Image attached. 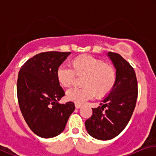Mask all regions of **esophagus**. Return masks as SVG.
I'll list each match as a JSON object with an SVG mask.
<instances>
[{"mask_svg":"<svg viewBox=\"0 0 156 156\" xmlns=\"http://www.w3.org/2000/svg\"><path fill=\"white\" fill-rule=\"evenodd\" d=\"M75 107H76V108H80L82 107V105H80V104H76V105H75Z\"/></svg>","mask_w":156,"mask_h":156,"instance_id":"esophagus-1","label":"esophagus"}]
</instances>
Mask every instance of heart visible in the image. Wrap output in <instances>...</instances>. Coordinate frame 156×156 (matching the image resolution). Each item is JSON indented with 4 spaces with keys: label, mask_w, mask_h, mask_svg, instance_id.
<instances>
[{
    "label": "heart",
    "mask_w": 156,
    "mask_h": 156,
    "mask_svg": "<svg viewBox=\"0 0 156 156\" xmlns=\"http://www.w3.org/2000/svg\"><path fill=\"white\" fill-rule=\"evenodd\" d=\"M85 76L84 88L72 87L66 91V98L77 104H83L93 99L95 94L102 97L113 90L116 82V70L113 66L91 56L77 57L73 68L62 64L57 69V76L61 85L65 87L74 83L76 76Z\"/></svg>",
    "instance_id": "heart-1"
}]
</instances>
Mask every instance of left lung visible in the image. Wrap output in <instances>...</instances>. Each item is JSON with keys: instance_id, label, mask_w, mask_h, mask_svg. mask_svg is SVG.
Returning a JSON list of instances; mask_svg holds the SVG:
<instances>
[{"instance_id": "1", "label": "left lung", "mask_w": 156, "mask_h": 156, "mask_svg": "<svg viewBox=\"0 0 156 156\" xmlns=\"http://www.w3.org/2000/svg\"><path fill=\"white\" fill-rule=\"evenodd\" d=\"M116 68V82L109 94L92 108L93 114L85 121L88 133L95 139L107 140L120 134L131 119L137 99V80L134 69L121 55L109 51Z\"/></svg>"}]
</instances>
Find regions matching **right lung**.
<instances>
[{
	"instance_id": "add662e5",
	"label": "right lung",
	"mask_w": 156,
	"mask_h": 156,
	"mask_svg": "<svg viewBox=\"0 0 156 156\" xmlns=\"http://www.w3.org/2000/svg\"><path fill=\"white\" fill-rule=\"evenodd\" d=\"M70 54V51L41 52L27 61L19 72L17 97L21 113L29 128L40 137L59 135L75 110L72 102L58 103L65 92L57 71Z\"/></svg>"
}]
</instances>
